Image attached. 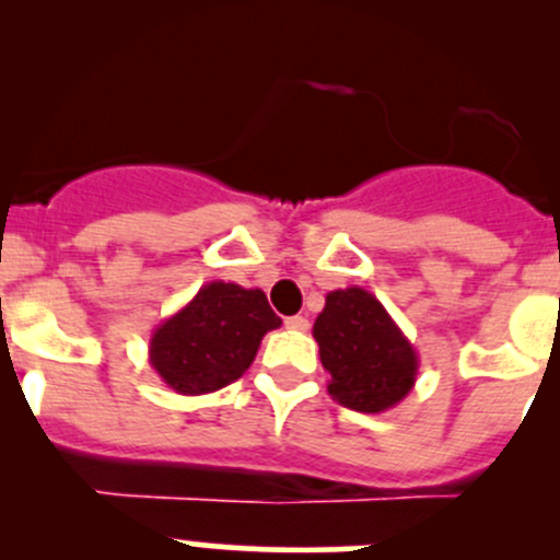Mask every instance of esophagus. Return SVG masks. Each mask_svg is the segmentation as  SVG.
Listing matches in <instances>:
<instances>
[{"mask_svg":"<svg viewBox=\"0 0 560 560\" xmlns=\"http://www.w3.org/2000/svg\"><path fill=\"white\" fill-rule=\"evenodd\" d=\"M284 325L290 327V330H301V332H306V330H308V319H306V316H301V314L287 316Z\"/></svg>","mask_w":560,"mask_h":560,"instance_id":"1","label":"esophagus"}]
</instances>
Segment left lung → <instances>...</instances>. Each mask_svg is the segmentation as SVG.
Masks as SVG:
<instances>
[{"label":"left lung","mask_w":560,"mask_h":560,"mask_svg":"<svg viewBox=\"0 0 560 560\" xmlns=\"http://www.w3.org/2000/svg\"><path fill=\"white\" fill-rule=\"evenodd\" d=\"M327 393L363 415L398 406L417 382L420 358L387 308L363 287L327 292L314 322Z\"/></svg>","instance_id":"1"}]
</instances>
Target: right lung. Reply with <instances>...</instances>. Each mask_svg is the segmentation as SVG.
I'll return each mask as SVG.
<instances>
[{
	"label": "right lung",
	"mask_w": 560,
	"mask_h": 560,
	"mask_svg": "<svg viewBox=\"0 0 560 560\" xmlns=\"http://www.w3.org/2000/svg\"><path fill=\"white\" fill-rule=\"evenodd\" d=\"M279 325L262 290L208 281L151 332L149 363L175 393H217L246 374L262 336Z\"/></svg>",
	"instance_id": "right-lung-1"
}]
</instances>
